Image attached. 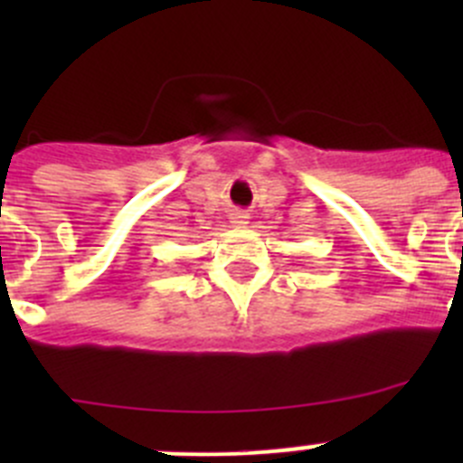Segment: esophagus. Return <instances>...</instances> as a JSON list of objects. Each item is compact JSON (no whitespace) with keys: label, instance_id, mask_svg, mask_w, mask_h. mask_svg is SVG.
<instances>
[{"label":"esophagus","instance_id":"obj_1","mask_svg":"<svg viewBox=\"0 0 463 463\" xmlns=\"http://www.w3.org/2000/svg\"><path fill=\"white\" fill-rule=\"evenodd\" d=\"M231 223H235V226H246V223H249V213H246V210H232Z\"/></svg>","mask_w":463,"mask_h":463}]
</instances>
